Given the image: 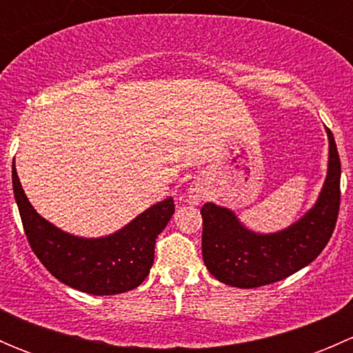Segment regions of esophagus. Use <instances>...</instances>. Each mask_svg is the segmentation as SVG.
Masks as SVG:
<instances>
[{
    "label": "esophagus",
    "instance_id": "1",
    "mask_svg": "<svg viewBox=\"0 0 353 353\" xmlns=\"http://www.w3.org/2000/svg\"><path fill=\"white\" fill-rule=\"evenodd\" d=\"M203 196H205V190H203L201 184H193V186L190 188V191H188V198H190L191 203H198L201 201Z\"/></svg>",
    "mask_w": 353,
    "mask_h": 353
}]
</instances>
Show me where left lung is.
<instances>
[{
    "instance_id": "left-lung-1",
    "label": "left lung",
    "mask_w": 353,
    "mask_h": 353,
    "mask_svg": "<svg viewBox=\"0 0 353 353\" xmlns=\"http://www.w3.org/2000/svg\"><path fill=\"white\" fill-rule=\"evenodd\" d=\"M328 134V170L314 205L282 230L270 234L248 229L236 213L215 203L201 208V251L208 272L219 282L239 288L275 283L314 261L328 244L340 210V157Z\"/></svg>"
}]
</instances>
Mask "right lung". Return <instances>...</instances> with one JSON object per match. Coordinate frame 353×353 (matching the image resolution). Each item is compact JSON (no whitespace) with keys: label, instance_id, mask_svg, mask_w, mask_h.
I'll return each mask as SVG.
<instances>
[{"label":"right lung","instance_id":"obj_1","mask_svg":"<svg viewBox=\"0 0 353 353\" xmlns=\"http://www.w3.org/2000/svg\"><path fill=\"white\" fill-rule=\"evenodd\" d=\"M12 179L28 244L59 282L85 294L116 295L133 290L147 279L157 236L174 215L172 198L155 203L109 236L80 237L35 212L20 184L15 160Z\"/></svg>","mask_w":353,"mask_h":353}]
</instances>
